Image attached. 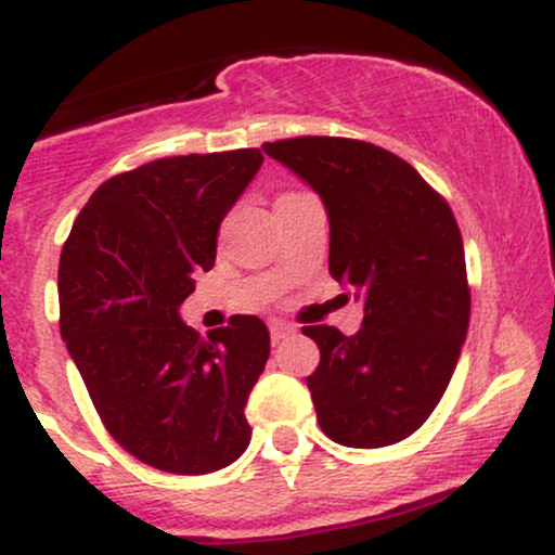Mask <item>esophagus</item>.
<instances>
[{
    "instance_id": "1",
    "label": "esophagus",
    "mask_w": 555,
    "mask_h": 555,
    "mask_svg": "<svg viewBox=\"0 0 555 555\" xmlns=\"http://www.w3.org/2000/svg\"><path fill=\"white\" fill-rule=\"evenodd\" d=\"M269 328H271V341L273 344L284 341L286 336L295 334V326H292V323H286V321H271Z\"/></svg>"
}]
</instances>
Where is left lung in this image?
<instances>
[{
  "label": "left lung",
  "instance_id": "obj_1",
  "mask_svg": "<svg viewBox=\"0 0 555 555\" xmlns=\"http://www.w3.org/2000/svg\"><path fill=\"white\" fill-rule=\"evenodd\" d=\"M263 151L315 190L328 216V271L362 302V328L305 326L321 349L308 375L331 441L380 449L412 436L460 362L469 326L454 214L415 167L349 138H289Z\"/></svg>",
  "mask_w": 555,
  "mask_h": 555
}]
</instances>
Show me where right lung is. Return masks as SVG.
<instances>
[{"instance_id": "add662e5", "label": "right lung", "mask_w": 555, "mask_h": 555, "mask_svg": "<svg viewBox=\"0 0 555 555\" xmlns=\"http://www.w3.org/2000/svg\"><path fill=\"white\" fill-rule=\"evenodd\" d=\"M258 149L175 156L125 171L86 203L60 258V331L122 449L175 475L237 462L245 404L271 354L256 315L201 339L180 318L216 234L258 175Z\"/></svg>"}]
</instances>
